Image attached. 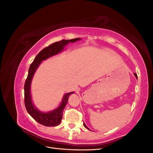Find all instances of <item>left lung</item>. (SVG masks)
Segmentation results:
<instances>
[{
    "label": "left lung",
    "mask_w": 153,
    "mask_h": 153,
    "mask_svg": "<svg viewBox=\"0 0 153 153\" xmlns=\"http://www.w3.org/2000/svg\"><path fill=\"white\" fill-rule=\"evenodd\" d=\"M134 75H135V76L136 77V78H137V73H134ZM84 124V127L85 128H87V129H89V130H91V129L89 128H88L87 126H86V125H85V124L84 123V124Z\"/></svg>",
    "instance_id": "8db88e82"
}]
</instances>
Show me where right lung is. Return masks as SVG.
Segmentation results:
<instances>
[{"label": "right lung", "mask_w": 153, "mask_h": 153, "mask_svg": "<svg viewBox=\"0 0 153 153\" xmlns=\"http://www.w3.org/2000/svg\"><path fill=\"white\" fill-rule=\"evenodd\" d=\"M81 40L80 38H75L73 39L62 40L58 42H55L48 47L43 49L36 55L33 62H32L29 69L28 76L26 79L24 85V100L25 106L27 112L35 121L38 123L45 126H56L61 123L62 119L63 111L68 103V98L70 95L75 93V92H68L64 94L61 103L59 106L55 109L43 112L37 108L32 99L31 94V83L34 74L42 61H45L54 55H56L63 52L64 47L69 43H75L76 41Z\"/></svg>", "instance_id": "1"}]
</instances>
